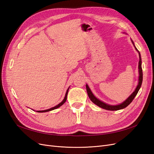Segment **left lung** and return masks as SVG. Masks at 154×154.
Here are the masks:
<instances>
[{"label": "left lung", "instance_id": "left-lung-1", "mask_svg": "<svg viewBox=\"0 0 154 154\" xmlns=\"http://www.w3.org/2000/svg\"><path fill=\"white\" fill-rule=\"evenodd\" d=\"M131 41L134 46L135 49H136V50L139 53V66H138L139 79H138V84L136 88V89H135L132 94L128 97V98L127 100H125L123 102H122V103L118 104V105H109L108 103H105V102L100 100L99 99H97V97L94 94H93V93L92 92L91 88H89V87H88V85L87 84H86V89H87V94H88V97H89L90 100L95 105L101 107V108H102V109H105V110H121V109L126 108V107H127L129 104H130V103H131V102L133 101L134 97H136L139 90L140 89V88L141 87L142 82H143V71H142V67H141L142 62H141V54H140V53H139V51L137 50V49L136 48V46H135L134 42L132 41V39H131Z\"/></svg>", "mask_w": 154, "mask_h": 154}]
</instances>
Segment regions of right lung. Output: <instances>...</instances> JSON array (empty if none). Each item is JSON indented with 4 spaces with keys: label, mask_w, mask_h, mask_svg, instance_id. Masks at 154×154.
<instances>
[{
    "label": "right lung",
    "mask_w": 154,
    "mask_h": 154,
    "mask_svg": "<svg viewBox=\"0 0 154 154\" xmlns=\"http://www.w3.org/2000/svg\"><path fill=\"white\" fill-rule=\"evenodd\" d=\"M69 88H70V87H69V88H67V91H66V95H65V97H64L63 100H62V102H60V103L59 104H58L57 105H56L55 106L52 107V108L49 109H47V110H36V112H49V111L53 110H54V109H57L59 108L60 106H61L63 104H64V103H65V102L66 101V100H67V94H68V91H69ZM34 110V111H35V110Z\"/></svg>",
    "instance_id": "obj_1"
}]
</instances>
